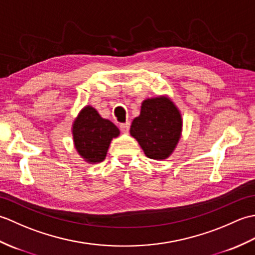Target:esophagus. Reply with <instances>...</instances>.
<instances>
[{
    "label": "esophagus",
    "instance_id": "esophagus-1",
    "mask_svg": "<svg viewBox=\"0 0 255 255\" xmlns=\"http://www.w3.org/2000/svg\"><path fill=\"white\" fill-rule=\"evenodd\" d=\"M121 130L124 133H127L129 131V128H130V123H125V124H121Z\"/></svg>",
    "mask_w": 255,
    "mask_h": 255
}]
</instances>
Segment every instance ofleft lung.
<instances>
[{
	"label": "left lung",
	"instance_id": "8db88e82",
	"mask_svg": "<svg viewBox=\"0 0 255 255\" xmlns=\"http://www.w3.org/2000/svg\"><path fill=\"white\" fill-rule=\"evenodd\" d=\"M183 130L181 111L167 95L141 103L140 115L131 123L130 134L144 154L152 160H165L174 152Z\"/></svg>",
	"mask_w": 255,
	"mask_h": 255
}]
</instances>
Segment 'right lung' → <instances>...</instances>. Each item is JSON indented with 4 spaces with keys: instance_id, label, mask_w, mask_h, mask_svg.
I'll return each mask as SVG.
<instances>
[{
    "instance_id": "1",
    "label": "right lung",
    "mask_w": 255,
    "mask_h": 255,
    "mask_svg": "<svg viewBox=\"0 0 255 255\" xmlns=\"http://www.w3.org/2000/svg\"><path fill=\"white\" fill-rule=\"evenodd\" d=\"M71 132L75 150L88 163L104 161L112 140L121 133L115 125L103 118L91 105L84 106L73 119Z\"/></svg>"
}]
</instances>
